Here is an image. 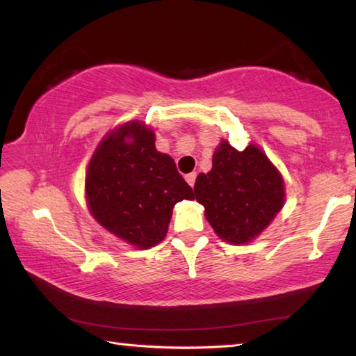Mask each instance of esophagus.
Returning <instances> with one entry per match:
<instances>
[{"label":"esophagus","instance_id":"obj_1","mask_svg":"<svg viewBox=\"0 0 356 356\" xmlns=\"http://www.w3.org/2000/svg\"><path fill=\"white\" fill-rule=\"evenodd\" d=\"M186 181H188V184L191 186V188H193V186H194V183H195V178H197V173L195 172H193V173H188V175H186Z\"/></svg>","mask_w":356,"mask_h":356}]
</instances>
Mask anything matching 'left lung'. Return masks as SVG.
I'll return each mask as SVG.
<instances>
[{
	"mask_svg": "<svg viewBox=\"0 0 356 356\" xmlns=\"http://www.w3.org/2000/svg\"><path fill=\"white\" fill-rule=\"evenodd\" d=\"M194 193L205 218L221 240L250 243L264 231L285 204V181L261 147L237 151L221 140L213 167L195 179Z\"/></svg>",
	"mask_w": 356,
	"mask_h": 356,
	"instance_id": "1",
	"label": "left lung"
}]
</instances>
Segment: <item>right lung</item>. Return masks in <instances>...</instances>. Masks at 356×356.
<instances>
[{
	"mask_svg": "<svg viewBox=\"0 0 356 356\" xmlns=\"http://www.w3.org/2000/svg\"><path fill=\"white\" fill-rule=\"evenodd\" d=\"M154 130L129 121L108 132L90 157L86 200L108 232L147 250L165 238L177 202L194 199L175 161L156 149Z\"/></svg>",
	"mask_w": 356,
	"mask_h": 356,
	"instance_id": "add662e5",
	"label": "right lung"
}]
</instances>
